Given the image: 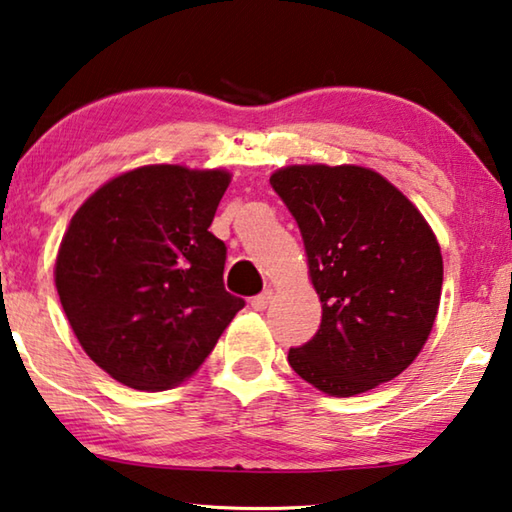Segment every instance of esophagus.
<instances>
[{
    "mask_svg": "<svg viewBox=\"0 0 512 512\" xmlns=\"http://www.w3.org/2000/svg\"><path fill=\"white\" fill-rule=\"evenodd\" d=\"M271 302H273V291H264L262 295L250 297V306H253L255 311H264Z\"/></svg>",
    "mask_w": 512,
    "mask_h": 512,
    "instance_id": "esophagus-1",
    "label": "esophagus"
}]
</instances>
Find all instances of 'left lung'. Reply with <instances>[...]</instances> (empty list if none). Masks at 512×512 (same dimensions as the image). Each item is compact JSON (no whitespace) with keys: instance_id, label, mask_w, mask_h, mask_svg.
Returning <instances> with one entry per match:
<instances>
[{"instance_id":"8db88e82","label":"left lung","mask_w":512,"mask_h":512,"mask_svg":"<svg viewBox=\"0 0 512 512\" xmlns=\"http://www.w3.org/2000/svg\"><path fill=\"white\" fill-rule=\"evenodd\" d=\"M300 226L322 302L315 336L288 365L329 396L396 378L421 353L439 311L443 257L421 212L360 165H288L271 176Z\"/></svg>"}]
</instances>
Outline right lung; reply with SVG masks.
Wrapping results in <instances>:
<instances>
[{"instance_id":"right-lung-1","label":"right lung","mask_w":512,"mask_h":512,"mask_svg":"<svg viewBox=\"0 0 512 512\" xmlns=\"http://www.w3.org/2000/svg\"><path fill=\"white\" fill-rule=\"evenodd\" d=\"M226 170L145 165L82 203L55 259V288L87 356L132 389L183 383L215 349L241 297L208 230Z\"/></svg>"}]
</instances>
